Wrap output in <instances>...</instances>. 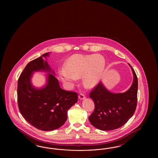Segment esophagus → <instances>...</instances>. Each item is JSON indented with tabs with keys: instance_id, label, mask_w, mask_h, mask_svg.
<instances>
[{
	"instance_id": "obj_1",
	"label": "esophagus",
	"mask_w": 158,
	"mask_h": 158,
	"mask_svg": "<svg viewBox=\"0 0 158 158\" xmlns=\"http://www.w3.org/2000/svg\"><path fill=\"white\" fill-rule=\"evenodd\" d=\"M78 97H79V98L81 100H83V99H85V96L84 95V94H80L79 96H78Z\"/></svg>"
}]
</instances>
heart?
Returning a JSON list of instances; mask_svg holds the SVG:
<instances>
[{
	"instance_id": "b5f03b06",
	"label": "heart",
	"mask_w": 158,
	"mask_h": 158,
	"mask_svg": "<svg viewBox=\"0 0 158 158\" xmlns=\"http://www.w3.org/2000/svg\"><path fill=\"white\" fill-rule=\"evenodd\" d=\"M105 69V59L100 55L75 54L68 59L65 69H60L58 75L60 80L67 85L83 75L84 86L92 88L100 81Z\"/></svg>"
}]
</instances>
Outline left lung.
<instances>
[{"instance_id": "left-lung-1", "label": "left lung", "mask_w": 158, "mask_h": 158, "mask_svg": "<svg viewBox=\"0 0 158 158\" xmlns=\"http://www.w3.org/2000/svg\"><path fill=\"white\" fill-rule=\"evenodd\" d=\"M128 64L133 74V81L127 91L112 93L101 81L90 94L95 109L89 120L98 129L110 131L118 129L134 114L137 101L138 80L134 69Z\"/></svg>"}]
</instances>
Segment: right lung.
Listing matches in <instances>:
<instances>
[{
    "label": "right lung",
    "instance_id": "add662e5",
    "mask_svg": "<svg viewBox=\"0 0 158 158\" xmlns=\"http://www.w3.org/2000/svg\"><path fill=\"white\" fill-rule=\"evenodd\" d=\"M50 53L29 62L18 80L17 100L19 112L29 124L39 130L52 131L65 123L69 109L77 103L75 92L64 90L59 85L55 72L45 59ZM48 72L47 84L41 88L31 85L35 72Z\"/></svg>",
    "mask_w": 158,
    "mask_h": 158
}]
</instances>
